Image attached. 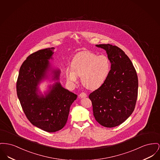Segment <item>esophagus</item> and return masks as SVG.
Instances as JSON below:
<instances>
[{
  "instance_id": "1",
  "label": "esophagus",
  "mask_w": 160,
  "mask_h": 160,
  "mask_svg": "<svg viewBox=\"0 0 160 160\" xmlns=\"http://www.w3.org/2000/svg\"><path fill=\"white\" fill-rule=\"evenodd\" d=\"M80 97L82 98H86V97H87V95L85 92H82L81 94H80Z\"/></svg>"
}]
</instances>
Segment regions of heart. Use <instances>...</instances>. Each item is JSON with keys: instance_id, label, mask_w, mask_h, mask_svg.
<instances>
[{"instance_id": "obj_1", "label": "heart", "mask_w": 160, "mask_h": 160, "mask_svg": "<svg viewBox=\"0 0 160 160\" xmlns=\"http://www.w3.org/2000/svg\"><path fill=\"white\" fill-rule=\"evenodd\" d=\"M72 69L67 68V80L75 83L78 77H81L82 83L86 88L95 89L100 87L107 79L110 72L111 64L108 57L97 56L89 51H82L72 58Z\"/></svg>"}]
</instances>
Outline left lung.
Returning a JSON list of instances; mask_svg holds the SVG:
<instances>
[{
	"label": "left lung",
	"instance_id": "8db88e82",
	"mask_svg": "<svg viewBox=\"0 0 160 160\" xmlns=\"http://www.w3.org/2000/svg\"><path fill=\"white\" fill-rule=\"evenodd\" d=\"M106 51L111 66L107 79L89 95L96 121L106 128L117 126L134 111L138 82L129 58L120 48L111 44L96 45Z\"/></svg>",
	"mask_w": 160,
	"mask_h": 160
}]
</instances>
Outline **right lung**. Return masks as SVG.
Here are the masks:
<instances>
[{
  "mask_svg": "<svg viewBox=\"0 0 160 160\" xmlns=\"http://www.w3.org/2000/svg\"><path fill=\"white\" fill-rule=\"evenodd\" d=\"M54 49H41L29 55L20 68L16 86L20 103L29 121L48 132L58 131L65 126L70 107L77 97L62 86L60 70L49 62ZM45 79L55 83L43 94L39 85Z\"/></svg>",
  "mask_w": 160,
  "mask_h": 160,
  "instance_id": "right-lung-1",
  "label": "right lung"
}]
</instances>
